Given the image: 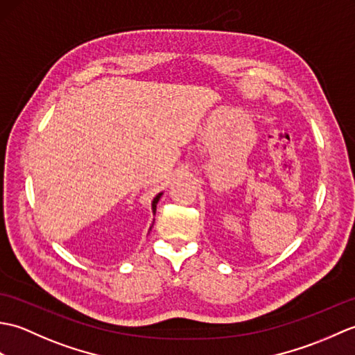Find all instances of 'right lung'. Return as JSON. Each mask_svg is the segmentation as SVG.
Wrapping results in <instances>:
<instances>
[{
    "instance_id": "right-lung-1",
    "label": "right lung",
    "mask_w": 355,
    "mask_h": 355,
    "mask_svg": "<svg viewBox=\"0 0 355 355\" xmlns=\"http://www.w3.org/2000/svg\"><path fill=\"white\" fill-rule=\"evenodd\" d=\"M162 195H163V193H158L157 197L154 198V201H153V212H154V215H155V210H157V202H158V200H160Z\"/></svg>"
}]
</instances>
